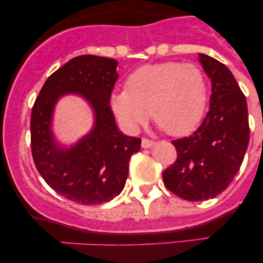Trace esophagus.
I'll list each match as a JSON object with an SVG mask.
<instances>
[{
  "mask_svg": "<svg viewBox=\"0 0 263 263\" xmlns=\"http://www.w3.org/2000/svg\"><path fill=\"white\" fill-rule=\"evenodd\" d=\"M142 147H143V148H149V147H152L153 144H155V141H152V140H149V138H142Z\"/></svg>",
  "mask_w": 263,
  "mask_h": 263,
  "instance_id": "34e87169",
  "label": "esophagus"
}]
</instances>
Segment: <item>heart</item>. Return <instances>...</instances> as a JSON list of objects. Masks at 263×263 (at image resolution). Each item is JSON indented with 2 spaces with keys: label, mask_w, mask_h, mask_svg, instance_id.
I'll use <instances>...</instances> for the list:
<instances>
[{
  "label": "heart",
  "mask_w": 263,
  "mask_h": 263,
  "mask_svg": "<svg viewBox=\"0 0 263 263\" xmlns=\"http://www.w3.org/2000/svg\"><path fill=\"white\" fill-rule=\"evenodd\" d=\"M208 86L203 71L194 64L177 62L144 65L127 80V89L111 96L119 121L129 131L148 120L151 111L159 127L182 136L192 132L203 119Z\"/></svg>",
  "instance_id": "1"
}]
</instances>
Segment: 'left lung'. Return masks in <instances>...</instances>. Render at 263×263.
<instances>
[{
    "mask_svg": "<svg viewBox=\"0 0 263 263\" xmlns=\"http://www.w3.org/2000/svg\"><path fill=\"white\" fill-rule=\"evenodd\" d=\"M199 62L211 80L209 112L194 134L172 141L177 161L163 172V182L184 200L215 198L230 185L249 146L246 98L222 63L205 54Z\"/></svg>",
    "mask_w": 263,
    "mask_h": 263,
    "instance_id": "8db88e82",
    "label": "left lung"
}]
</instances>
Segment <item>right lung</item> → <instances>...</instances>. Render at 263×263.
Wrapping results in <instances>:
<instances>
[{
  "label": "right lung",
  "instance_id": "right-lung-1",
  "mask_svg": "<svg viewBox=\"0 0 263 263\" xmlns=\"http://www.w3.org/2000/svg\"><path fill=\"white\" fill-rule=\"evenodd\" d=\"M119 63L98 55H80L48 78L31 115V146L35 167L48 185L74 203L98 205L120 194L128 163L141 148V138L119 131L110 106ZM65 93H79L93 107L91 132L74 146L60 147L53 140L51 117Z\"/></svg>",
  "mask_w": 263,
  "mask_h": 263
}]
</instances>
